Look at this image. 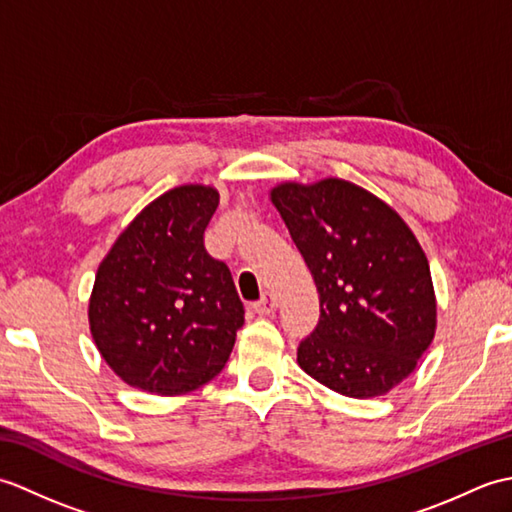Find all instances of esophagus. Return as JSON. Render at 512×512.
<instances>
[{
    "mask_svg": "<svg viewBox=\"0 0 512 512\" xmlns=\"http://www.w3.org/2000/svg\"><path fill=\"white\" fill-rule=\"evenodd\" d=\"M253 310H255L257 314H270V312H275V310H277V299H275L273 295H264L262 299L253 303Z\"/></svg>",
    "mask_w": 512,
    "mask_h": 512,
    "instance_id": "obj_1",
    "label": "esophagus"
}]
</instances>
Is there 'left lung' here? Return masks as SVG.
<instances>
[{
    "mask_svg": "<svg viewBox=\"0 0 512 512\" xmlns=\"http://www.w3.org/2000/svg\"><path fill=\"white\" fill-rule=\"evenodd\" d=\"M319 290L317 328L297 363L350 398L383 396L436 334L431 270L402 217L356 184L328 178L270 191Z\"/></svg>",
    "mask_w": 512,
    "mask_h": 512,
    "instance_id": "obj_1",
    "label": "left lung"
}]
</instances>
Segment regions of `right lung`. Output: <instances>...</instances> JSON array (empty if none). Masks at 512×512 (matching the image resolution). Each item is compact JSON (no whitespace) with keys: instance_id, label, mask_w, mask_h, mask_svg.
<instances>
[{"instance_id":"add662e5","label":"right lung","mask_w":512,"mask_h":512,"mask_svg":"<svg viewBox=\"0 0 512 512\" xmlns=\"http://www.w3.org/2000/svg\"><path fill=\"white\" fill-rule=\"evenodd\" d=\"M217 204L220 193L202 184L162 193L99 266L88 312L92 339L127 385L187 394L231 356L244 303L231 270L204 248Z\"/></svg>"}]
</instances>
